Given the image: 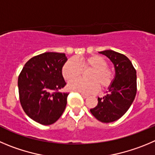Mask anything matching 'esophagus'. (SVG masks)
Wrapping results in <instances>:
<instances>
[{
    "instance_id": "obj_1",
    "label": "esophagus",
    "mask_w": 155,
    "mask_h": 155,
    "mask_svg": "<svg viewBox=\"0 0 155 155\" xmlns=\"http://www.w3.org/2000/svg\"><path fill=\"white\" fill-rule=\"evenodd\" d=\"M81 95H82V97L84 98V99H86V98H88V96H89V95H86V94H83V93H81Z\"/></svg>"
}]
</instances>
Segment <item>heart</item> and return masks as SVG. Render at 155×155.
<instances>
[{
	"instance_id": "obj_1",
	"label": "heart",
	"mask_w": 155,
	"mask_h": 155,
	"mask_svg": "<svg viewBox=\"0 0 155 155\" xmlns=\"http://www.w3.org/2000/svg\"><path fill=\"white\" fill-rule=\"evenodd\" d=\"M107 60L99 55H92L82 59H69L62 68V75L65 80L70 81L68 89L83 94L93 93L97 90L108 88L115 79V72L107 66ZM89 69L87 74L88 81L76 80L82 70Z\"/></svg>"
}]
</instances>
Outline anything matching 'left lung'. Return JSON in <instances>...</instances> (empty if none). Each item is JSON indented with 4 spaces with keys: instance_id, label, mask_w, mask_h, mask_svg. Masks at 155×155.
Here are the masks:
<instances>
[{
    "instance_id": "8db88e82",
    "label": "left lung",
    "mask_w": 155,
    "mask_h": 155,
    "mask_svg": "<svg viewBox=\"0 0 155 155\" xmlns=\"http://www.w3.org/2000/svg\"><path fill=\"white\" fill-rule=\"evenodd\" d=\"M99 53L112 62L115 76L106 94L98 98V105L90 112L99 121L109 123L123 116L132 104L137 92L136 70L125 55L111 50Z\"/></svg>"
}]
</instances>
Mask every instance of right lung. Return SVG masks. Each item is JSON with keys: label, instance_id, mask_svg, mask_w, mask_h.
Here are the masks:
<instances>
[{"label": "right lung", "instance_id": "add662e5", "mask_svg": "<svg viewBox=\"0 0 155 155\" xmlns=\"http://www.w3.org/2000/svg\"><path fill=\"white\" fill-rule=\"evenodd\" d=\"M65 53L47 52L32 57L18 77L21 106L31 119L43 125L56 122L64 112L69 93L60 92L66 86L62 68Z\"/></svg>", "mask_w": 155, "mask_h": 155}]
</instances>
